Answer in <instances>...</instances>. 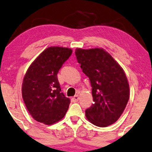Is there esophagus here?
I'll return each mask as SVG.
<instances>
[{"instance_id": "1", "label": "esophagus", "mask_w": 152, "mask_h": 152, "mask_svg": "<svg viewBox=\"0 0 152 152\" xmlns=\"http://www.w3.org/2000/svg\"><path fill=\"white\" fill-rule=\"evenodd\" d=\"M78 100H79V96H78V95H75V96L72 98L73 102H77Z\"/></svg>"}]
</instances>
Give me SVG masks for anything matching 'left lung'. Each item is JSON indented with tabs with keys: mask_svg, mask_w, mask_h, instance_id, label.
Masks as SVG:
<instances>
[{
	"mask_svg": "<svg viewBox=\"0 0 152 152\" xmlns=\"http://www.w3.org/2000/svg\"><path fill=\"white\" fill-rule=\"evenodd\" d=\"M75 53L92 88L94 103L86 109V118L99 127L114 124L124 112L130 96L124 71L102 48H77Z\"/></svg>",
	"mask_w": 152,
	"mask_h": 152,
	"instance_id": "1",
	"label": "left lung"
}]
</instances>
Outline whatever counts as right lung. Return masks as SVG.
Listing matches in <instances>:
<instances>
[{"mask_svg":"<svg viewBox=\"0 0 152 152\" xmlns=\"http://www.w3.org/2000/svg\"><path fill=\"white\" fill-rule=\"evenodd\" d=\"M72 53L71 48L50 46L32 62L22 83V97L33 119L46 125L65 115L70 99L61 92L57 74Z\"/></svg>","mask_w":152,"mask_h":152,"instance_id":"add662e5","label":"right lung"}]
</instances>
